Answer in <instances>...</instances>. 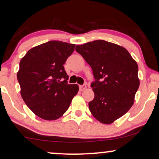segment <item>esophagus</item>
<instances>
[{
    "label": "esophagus",
    "instance_id": "obj_1",
    "mask_svg": "<svg viewBox=\"0 0 159 159\" xmlns=\"http://www.w3.org/2000/svg\"><path fill=\"white\" fill-rule=\"evenodd\" d=\"M79 87H80V91H83L87 88V86H86V84H82V85H80Z\"/></svg>",
    "mask_w": 159,
    "mask_h": 159
}]
</instances>
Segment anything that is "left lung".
Wrapping results in <instances>:
<instances>
[{"label": "left lung", "mask_w": 159, "mask_h": 159, "mask_svg": "<svg viewBox=\"0 0 159 159\" xmlns=\"http://www.w3.org/2000/svg\"><path fill=\"white\" fill-rule=\"evenodd\" d=\"M93 70L91 84L95 98L89 102L93 116L103 124H110L125 115L134 102L139 87L138 64L125 48L104 40L77 46Z\"/></svg>", "instance_id": "left-lung-1"}]
</instances>
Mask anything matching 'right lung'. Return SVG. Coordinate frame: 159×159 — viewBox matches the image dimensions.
<instances>
[{"instance_id":"obj_1","label":"right lung","mask_w":159,"mask_h":159,"mask_svg":"<svg viewBox=\"0 0 159 159\" xmlns=\"http://www.w3.org/2000/svg\"><path fill=\"white\" fill-rule=\"evenodd\" d=\"M75 47L72 43L50 41L32 48L20 59L17 73L20 95L41 118L54 120L62 116L79 91L77 84H67L69 76L63 66Z\"/></svg>"}]
</instances>
